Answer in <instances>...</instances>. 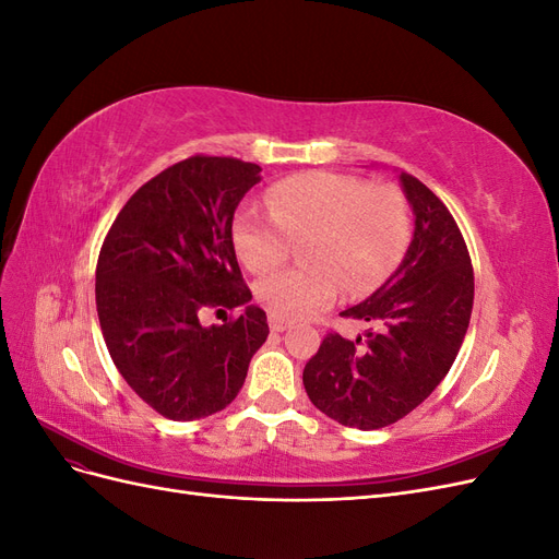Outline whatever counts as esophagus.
I'll list each match as a JSON object with an SVG mask.
<instances>
[{
  "instance_id": "1",
  "label": "esophagus",
  "mask_w": 559,
  "mask_h": 559,
  "mask_svg": "<svg viewBox=\"0 0 559 559\" xmlns=\"http://www.w3.org/2000/svg\"><path fill=\"white\" fill-rule=\"evenodd\" d=\"M267 324H270V331H275V333H282V331H286V329L292 326L289 321H286V319H280V317H275V314H270Z\"/></svg>"
}]
</instances>
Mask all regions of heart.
I'll return each instance as SVG.
<instances>
[{
    "mask_svg": "<svg viewBox=\"0 0 559 559\" xmlns=\"http://www.w3.org/2000/svg\"><path fill=\"white\" fill-rule=\"evenodd\" d=\"M267 210L245 207L233 218V247L251 273H267L300 245L296 267L257 284L261 306L280 319H306L341 292L376 289L411 240V210L394 186L337 173H306L277 181Z\"/></svg>",
    "mask_w": 559,
    "mask_h": 559,
    "instance_id": "b5f03b06",
    "label": "heart"
}]
</instances>
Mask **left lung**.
I'll use <instances>...</instances> for the list:
<instances>
[{
    "instance_id": "left-lung-1",
    "label": "left lung",
    "mask_w": 559,
    "mask_h": 559,
    "mask_svg": "<svg viewBox=\"0 0 559 559\" xmlns=\"http://www.w3.org/2000/svg\"><path fill=\"white\" fill-rule=\"evenodd\" d=\"M415 228L380 289L343 317L368 321L357 341L329 333L302 370L317 408L361 431L394 425L448 376L473 310V267L452 214L425 183L399 173Z\"/></svg>"
}]
</instances>
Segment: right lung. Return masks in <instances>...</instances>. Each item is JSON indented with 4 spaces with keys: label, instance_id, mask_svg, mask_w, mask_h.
<instances>
[{
    "label": "right lung",
    "instance_id": "1",
    "mask_svg": "<svg viewBox=\"0 0 559 559\" xmlns=\"http://www.w3.org/2000/svg\"><path fill=\"white\" fill-rule=\"evenodd\" d=\"M259 173L218 156L167 167L126 202L99 251L95 302L107 349L134 394L167 419L224 411L270 333L233 247L235 210ZM207 307L246 310L202 328Z\"/></svg>",
    "mask_w": 559,
    "mask_h": 559
}]
</instances>
